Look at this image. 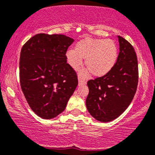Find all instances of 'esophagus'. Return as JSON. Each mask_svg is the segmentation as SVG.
<instances>
[{"mask_svg":"<svg viewBox=\"0 0 155 155\" xmlns=\"http://www.w3.org/2000/svg\"><path fill=\"white\" fill-rule=\"evenodd\" d=\"M86 83V81H85V80H83V78H78V85H79V86H83V85H85Z\"/></svg>","mask_w":155,"mask_h":155,"instance_id":"esophagus-1","label":"esophagus"}]
</instances>
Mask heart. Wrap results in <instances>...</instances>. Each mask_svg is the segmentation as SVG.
Here are the masks:
<instances>
[{"instance_id":"b5f03b06","label":"heart","mask_w":155,"mask_h":155,"mask_svg":"<svg viewBox=\"0 0 155 155\" xmlns=\"http://www.w3.org/2000/svg\"><path fill=\"white\" fill-rule=\"evenodd\" d=\"M118 51L114 41L105 39L86 38L78 43L75 50H68L66 53L68 63L73 69H78L86 59V65L92 74L101 77L113 68L117 58ZM88 70H83L80 75L86 77Z\"/></svg>"}]
</instances>
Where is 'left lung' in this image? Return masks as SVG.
Masks as SVG:
<instances>
[{
  "instance_id": "left-lung-1",
  "label": "left lung",
  "mask_w": 155,
  "mask_h": 155,
  "mask_svg": "<svg viewBox=\"0 0 155 155\" xmlns=\"http://www.w3.org/2000/svg\"><path fill=\"white\" fill-rule=\"evenodd\" d=\"M119 53L109 72L87 83L89 93L86 100L88 112L102 122L114 120L133 101L138 83V59L129 41L118 36Z\"/></svg>"
}]
</instances>
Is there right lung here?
Wrapping results in <instances>:
<instances>
[{
	"label": "right lung",
	"instance_id": "obj_1",
	"mask_svg": "<svg viewBox=\"0 0 155 155\" xmlns=\"http://www.w3.org/2000/svg\"><path fill=\"white\" fill-rule=\"evenodd\" d=\"M73 41L62 34H38L22 48L20 86L31 110L42 119L63 112L77 88V73L66 56Z\"/></svg>",
	"mask_w": 155,
	"mask_h": 155
}]
</instances>
